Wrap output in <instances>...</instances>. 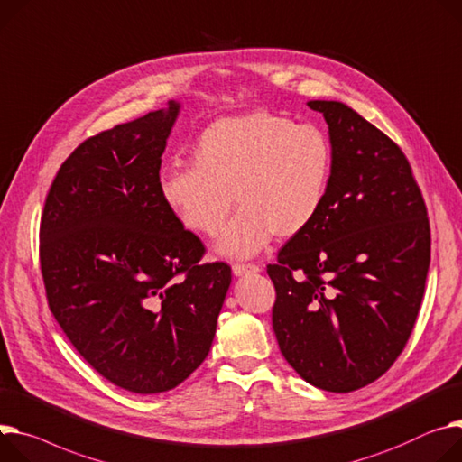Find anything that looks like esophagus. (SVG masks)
<instances>
[{
	"mask_svg": "<svg viewBox=\"0 0 462 462\" xmlns=\"http://www.w3.org/2000/svg\"><path fill=\"white\" fill-rule=\"evenodd\" d=\"M259 272V266H255V264H233V273L236 275V277H240V275H247V273H257Z\"/></svg>",
	"mask_w": 462,
	"mask_h": 462,
	"instance_id": "1",
	"label": "esophagus"
}]
</instances>
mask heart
I'll use <instances>...</instances> for the list:
<instances>
[{"label": "heart", "mask_w": 462, "mask_h": 462, "mask_svg": "<svg viewBox=\"0 0 462 462\" xmlns=\"http://www.w3.org/2000/svg\"><path fill=\"white\" fill-rule=\"evenodd\" d=\"M192 161L161 170L159 196L183 227L205 236L224 227L236 198L240 212L217 250L238 259L259 254L273 235H301L320 215L333 175L322 129L264 111L210 124Z\"/></svg>", "instance_id": "b5f03b06"}]
</instances>
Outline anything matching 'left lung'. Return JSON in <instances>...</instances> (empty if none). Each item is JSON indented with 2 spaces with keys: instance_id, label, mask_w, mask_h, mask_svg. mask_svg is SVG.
<instances>
[{
  "instance_id": "obj_1",
  "label": "left lung",
  "mask_w": 462,
  "mask_h": 462,
  "mask_svg": "<svg viewBox=\"0 0 462 462\" xmlns=\"http://www.w3.org/2000/svg\"><path fill=\"white\" fill-rule=\"evenodd\" d=\"M307 105L329 125L333 175L320 215L266 268L272 326L307 383L351 393L393 366L412 333L431 229L400 146L340 101Z\"/></svg>"
}]
</instances>
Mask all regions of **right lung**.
<instances>
[{"mask_svg":"<svg viewBox=\"0 0 462 462\" xmlns=\"http://www.w3.org/2000/svg\"><path fill=\"white\" fill-rule=\"evenodd\" d=\"M181 105L79 144L59 168L41 220L48 305L81 357L136 394L166 393L208 355L231 285L159 196Z\"/></svg>","mask_w":462,"mask_h":462,"instance_id":"obj_1","label":"right lung"}]
</instances>
